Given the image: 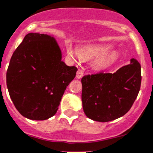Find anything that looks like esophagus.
Segmentation results:
<instances>
[{
  "instance_id": "34e87169",
  "label": "esophagus",
  "mask_w": 153,
  "mask_h": 153,
  "mask_svg": "<svg viewBox=\"0 0 153 153\" xmlns=\"http://www.w3.org/2000/svg\"><path fill=\"white\" fill-rule=\"evenodd\" d=\"M84 75V72L82 71L81 69H78V72H77L76 73V78H78V79H81L82 77H83Z\"/></svg>"
}]
</instances>
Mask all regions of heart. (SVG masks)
Returning <instances> with one entry per match:
<instances>
[{
	"instance_id": "b5f03b06",
	"label": "heart",
	"mask_w": 153,
	"mask_h": 153,
	"mask_svg": "<svg viewBox=\"0 0 153 153\" xmlns=\"http://www.w3.org/2000/svg\"><path fill=\"white\" fill-rule=\"evenodd\" d=\"M67 53L72 58L79 56L81 59H91L98 58L94 62L97 69H105L117 62L119 59V53L113 51V47L110 44L91 45L79 48L75 51L72 47L67 48Z\"/></svg>"
}]
</instances>
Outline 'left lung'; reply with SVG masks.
Returning <instances> with one entry per match:
<instances>
[{"label": "left lung", "instance_id": "obj_1", "mask_svg": "<svg viewBox=\"0 0 153 153\" xmlns=\"http://www.w3.org/2000/svg\"><path fill=\"white\" fill-rule=\"evenodd\" d=\"M81 100L87 117L106 122L125 115L132 106L141 85V66L136 59L114 73L81 78Z\"/></svg>", "mask_w": 153, "mask_h": 153}]
</instances>
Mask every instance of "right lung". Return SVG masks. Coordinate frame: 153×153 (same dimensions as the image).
Wrapping results in <instances>:
<instances>
[{
	"mask_svg": "<svg viewBox=\"0 0 153 153\" xmlns=\"http://www.w3.org/2000/svg\"><path fill=\"white\" fill-rule=\"evenodd\" d=\"M77 68L62 61L53 36L28 33L11 57L7 72L10 97L25 118L42 121L56 113Z\"/></svg>",
	"mask_w": 153,
	"mask_h": 153,
	"instance_id": "add662e5",
	"label": "right lung"
}]
</instances>
